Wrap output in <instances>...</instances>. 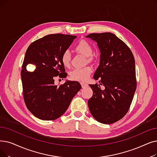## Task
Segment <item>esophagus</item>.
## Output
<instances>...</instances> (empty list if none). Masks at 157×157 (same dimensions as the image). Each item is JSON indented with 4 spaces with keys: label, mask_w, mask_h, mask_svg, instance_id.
Returning <instances> with one entry per match:
<instances>
[{
    "label": "esophagus",
    "mask_w": 157,
    "mask_h": 157,
    "mask_svg": "<svg viewBox=\"0 0 157 157\" xmlns=\"http://www.w3.org/2000/svg\"><path fill=\"white\" fill-rule=\"evenodd\" d=\"M81 86H82V88H85L88 86V84H86L85 83H81Z\"/></svg>",
    "instance_id": "esophagus-1"
}]
</instances>
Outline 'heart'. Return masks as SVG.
I'll use <instances>...</instances> for the list:
<instances>
[{"label":"heart","instance_id":"1","mask_svg":"<svg viewBox=\"0 0 157 157\" xmlns=\"http://www.w3.org/2000/svg\"><path fill=\"white\" fill-rule=\"evenodd\" d=\"M75 50L86 56L88 62H90L94 59V56L92 54L93 51L92 47L86 40H80L75 47ZM71 56L70 52L69 51H64L61 56V62L62 65L65 67H69L71 66ZM92 72V69L89 66L81 69H75L70 73V78L73 81L83 82L87 80Z\"/></svg>","mask_w":157,"mask_h":157}]
</instances>
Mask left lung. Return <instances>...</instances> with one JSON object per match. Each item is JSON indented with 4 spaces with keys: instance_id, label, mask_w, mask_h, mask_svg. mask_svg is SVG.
Here are the masks:
<instances>
[{
    "instance_id": "left-lung-1",
    "label": "left lung",
    "mask_w": 157,
    "mask_h": 157,
    "mask_svg": "<svg viewBox=\"0 0 157 157\" xmlns=\"http://www.w3.org/2000/svg\"><path fill=\"white\" fill-rule=\"evenodd\" d=\"M95 42L101 52L100 64L89 85L93 95L88 105L94 119L101 123L113 124L124 117L137 88L133 54L128 46L111 33H91L86 36Z\"/></svg>"
}]
</instances>
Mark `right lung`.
<instances>
[{"instance_id":"obj_1","label":"right lung","mask_w":157,"mask_h":157,"mask_svg":"<svg viewBox=\"0 0 157 157\" xmlns=\"http://www.w3.org/2000/svg\"><path fill=\"white\" fill-rule=\"evenodd\" d=\"M76 38L51 34L32 42L26 51L21 71L23 97L28 110L40 119L52 121L62 116L81 89L78 81L54 85L56 76H67L61 56ZM28 64L34 65V71L26 70Z\"/></svg>"}]
</instances>
